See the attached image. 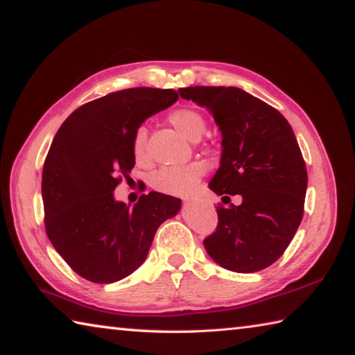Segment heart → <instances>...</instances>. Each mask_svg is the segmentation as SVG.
<instances>
[{"mask_svg": "<svg viewBox=\"0 0 355 355\" xmlns=\"http://www.w3.org/2000/svg\"><path fill=\"white\" fill-rule=\"evenodd\" d=\"M175 130L191 141L202 138L206 130V121L202 113L192 108H177L167 116ZM132 153L138 164H146L149 161V152H147V128L138 127L132 138ZM208 166L203 161H192L189 164L163 167L153 173L150 180L152 188L167 196H188L194 189V186L200 182Z\"/></svg>", "mask_w": 355, "mask_h": 355, "instance_id": "b5f03b06", "label": "heart"}]
</instances>
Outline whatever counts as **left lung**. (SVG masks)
Wrapping results in <instances>:
<instances>
[{
    "label": "left lung",
    "instance_id": "8db88e82",
    "mask_svg": "<svg viewBox=\"0 0 355 355\" xmlns=\"http://www.w3.org/2000/svg\"><path fill=\"white\" fill-rule=\"evenodd\" d=\"M178 92L208 108L222 132L220 167L209 188L223 202L242 197L239 206H217V228L203 241L206 251L231 272L267 268L284 254L304 212L307 169L292 127L276 108L241 88Z\"/></svg>",
    "mask_w": 355,
    "mask_h": 355
}]
</instances>
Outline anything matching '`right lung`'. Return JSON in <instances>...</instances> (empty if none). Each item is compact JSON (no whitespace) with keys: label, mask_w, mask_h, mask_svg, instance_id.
I'll use <instances>...</instances> for the list:
<instances>
[{"label":"right lung","mask_w":355,"mask_h":355,"mask_svg":"<svg viewBox=\"0 0 355 355\" xmlns=\"http://www.w3.org/2000/svg\"><path fill=\"white\" fill-rule=\"evenodd\" d=\"M177 101L173 89H121L76 108L55 133L43 164L44 228L82 278L110 284L133 273L159 225L180 211V198L155 191L133 208L113 197L135 166V130Z\"/></svg>","instance_id":"obj_1"}]
</instances>
